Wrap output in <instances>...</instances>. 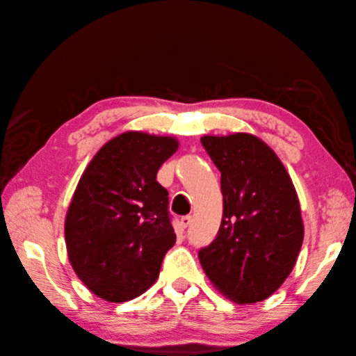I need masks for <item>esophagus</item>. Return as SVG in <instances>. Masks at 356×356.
Listing matches in <instances>:
<instances>
[{"label": "esophagus", "mask_w": 356, "mask_h": 356, "mask_svg": "<svg viewBox=\"0 0 356 356\" xmlns=\"http://www.w3.org/2000/svg\"><path fill=\"white\" fill-rule=\"evenodd\" d=\"M190 224H191V216H184L182 219H180V225H182L184 229L188 227Z\"/></svg>", "instance_id": "obj_1"}]
</instances>
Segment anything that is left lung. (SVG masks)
<instances>
[{"label": "left lung", "instance_id": "obj_1", "mask_svg": "<svg viewBox=\"0 0 356 356\" xmlns=\"http://www.w3.org/2000/svg\"><path fill=\"white\" fill-rule=\"evenodd\" d=\"M221 171L222 221L199 261L211 285L236 303H257L279 289L303 241L300 204L286 168L255 135H204Z\"/></svg>", "mask_w": 356, "mask_h": 356}]
</instances>
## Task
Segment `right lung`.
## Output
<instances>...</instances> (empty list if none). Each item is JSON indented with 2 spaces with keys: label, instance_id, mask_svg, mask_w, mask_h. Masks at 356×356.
I'll return each instance as SVG.
<instances>
[{
  "label": "right lung",
  "instance_id": "right-lung-1",
  "mask_svg": "<svg viewBox=\"0 0 356 356\" xmlns=\"http://www.w3.org/2000/svg\"><path fill=\"white\" fill-rule=\"evenodd\" d=\"M177 147L170 135L120 134L79 179L65 216L67 252L76 275L102 300H132L159 279L176 234L157 171Z\"/></svg>",
  "mask_w": 356,
  "mask_h": 356
}]
</instances>
